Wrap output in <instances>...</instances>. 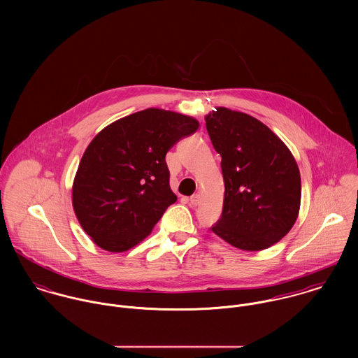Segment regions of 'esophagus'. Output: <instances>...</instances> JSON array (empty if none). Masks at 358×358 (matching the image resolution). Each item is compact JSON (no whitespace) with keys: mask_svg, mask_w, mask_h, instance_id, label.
I'll return each mask as SVG.
<instances>
[{"mask_svg":"<svg viewBox=\"0 0 358 358\" xmlns=\"http://www.w3.org/2000/svg\"><path fill=\"white\" fill-rule=\"evenodd\" d=\"M200 201H201L200 194H194V196L190 197V204L193 205V206H197V205L200 204Z\"/></svg>","mask_w":358,"mask_h":358,"instance_id":"1","label":"esophagus"}]
</instances>
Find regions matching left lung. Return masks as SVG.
I'll list each match as a JSON object with an SVG mask.
<instances>
[{
	"mask_svg": "<svg viewBox=\"0 0 358 358\" xmlns=\"http://www.w3.org/2000/svg\"><path fill=\"white\" fill-rule=\"evenodd\" d=\"M213 149L222 157L224 199L212 231L244 251L278 243L301 208V172L287 145L255 117L226 107L205 115Z\"/></svg>",
	"mask_w": 358,
	"mask_h": 358,
	"instance_id": "obj_1",
	"label": "left lung"
}]
</instances>
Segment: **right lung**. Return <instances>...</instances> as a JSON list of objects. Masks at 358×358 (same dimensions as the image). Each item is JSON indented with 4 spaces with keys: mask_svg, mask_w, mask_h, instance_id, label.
<instances>
[{
    "mask_svg": "<svg viewBox=\"0 0 358 358\" xmlns=\"http://www.w3.org/2000/svg\"><path fill=\"white\" fill-rule=\"evenodd\" d=\"M200 122L180 113L146 108L120 118L92 139L73 182V208L84 231L108 252L143 241L176 201L165 155Z\"/></svg>",
    "mask_w": 358,
    "mask_h": 358,
    "instance_id": "1",
    "label": "right lung"
}]
</instances>
